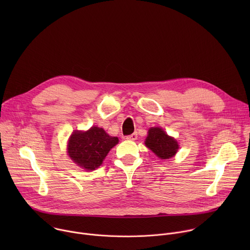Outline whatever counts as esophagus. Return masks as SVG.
Listing matches in <instances>:
<instances>
[{
	"label": "esophagus",
	"mask_w": 250,
	"mask_h": 250,
	"mask_svg": "<svg viewBox=\"0 0 250 250\" xmlns=\"http://www.w3.org/2000/svg\"><path fill=\"white\" fill-rule=\"evenodd\" d=\"M125 138H126L127 140H135V139L137 138V133H136V132H133L132 134L127 135Z\"/></svg>",
	"instance_id": "obj_1"
}]
</instances>
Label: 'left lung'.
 I'll return each instance as SVG.
<instances>
[{
	"label": "left lung",
	"mask_w": 250,
	"mask_h": 250,
	"mask_svg": "<svg viewBox=\"0 0 250 250\" xmlns=\"http://www.w3.org/2000/svg\"><path fill=\"white\" fill-rule=\"evenodd\" d=\"M146 146L161 159L171 158L179 148L177 141L160 127H151L148 130Z\"/></svg>",
	"instance_id": "1"
}]
</instances>
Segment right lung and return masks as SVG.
I'll use <instances>...</instances> for the list:
<instances>
[{
	"label": "right lung",
	"mask_w": 250,
	"mask_h": 250,
	"mask_svg": "<svg viewBox=\"0 0 250 250\" xmlns=\"http://www.w3.org/2000/svg\"><path fill=\"white\" fill-rule=\"evenodd\" d=\"M119 141L116 136H110L97 126L88 131H75L68 142V154L78 166L94 170L98 168L106 154Z\"/></svg>",
	"instance_id": "right-lung-1"
}]
</instances>
